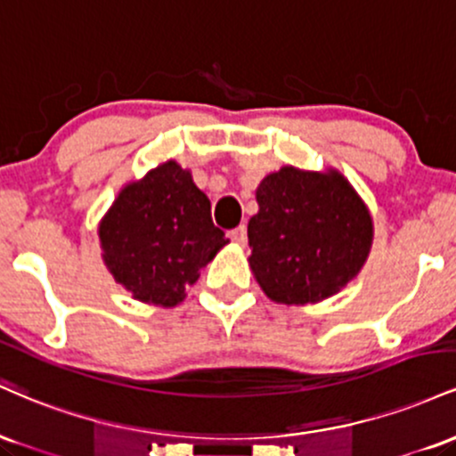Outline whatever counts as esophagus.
Returning a JSON list of instances; mask_svg holds the SVG:
<instances>
[{
  "label": "esophagus",
  "instance_id": "34e87169",
  "mask_svg": "<svg viewBox=\"0 0 456 456\" xmlns=\"http://www.w3.org/2000/svg\"><path fill=\"white\" fill-rule=\"evenodd\" d=\"M232 240L238 244H246V227L244 224H240V227H235L232 232Z\"/></svg>",
  "mask_w": 456,
  "mask_h": 456
}]
</instances>
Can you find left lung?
I'll use <instances>...</instances> for the list:
<instances>
[{"instance_id":"left-lung-1","label":"left lung","mask_w":456,"mask_h":456,"mask_svg":"<svg viewBox=\"0 0 456 456\" xmlns=\"http://www.w3.org/2000/svg\"><path fill=\"white\" fill-rule=\"evenodd\" d=\"M248 221L250 268L270 300L306 305L358 274L373 242L370 214L338 171L282 167L257 188Z\"/></svg>"}]
</instances>
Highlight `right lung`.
I'll list each match as a JSON object with an SVG mask.
<instances>
[{
    "mask_svg": "<svg viewBox=\"0 0 456 456\" xmlns=\"http://www.w3.org/2000/svg\"><path fill=\"white\" fill-rule=\"evenodd\" d=\"M104 264L141 302L175 306L199 270L229 242L210 199L174 160L119 192L101 223Z\"/></svg>",
    "mask_w": 456,
    "mask_h": 456,
    "instance_id": "add662e5",
    "label": "right lung"
}]
</instances>
